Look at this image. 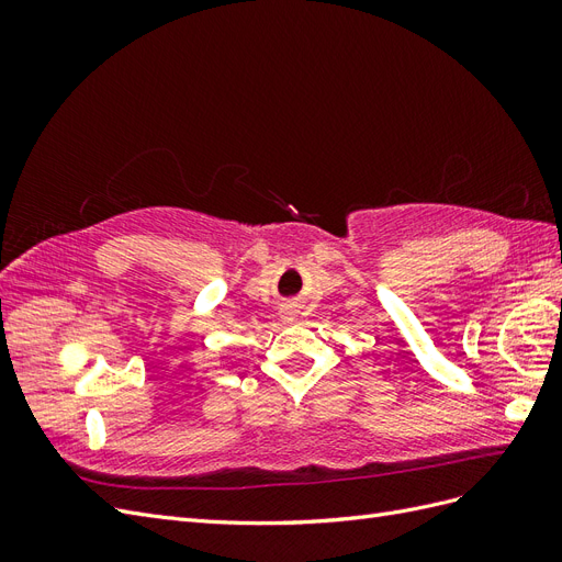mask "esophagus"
<instances>
[{"instance_id": "esophagus-1", "label": "esophagus", "mask_w": 562, "mask_h": 562, "mask_svg": "<svg viewBox=\"0 0 562 562\" xmlns=\"http://www.w3.org/2000/svg\"><path fill=\"white\" fill-rule=\"evenodd\" d=\"M281 316H283L285 321H293V312H285V310H283V312H281Z\"/></svg>"}]
</instances>
